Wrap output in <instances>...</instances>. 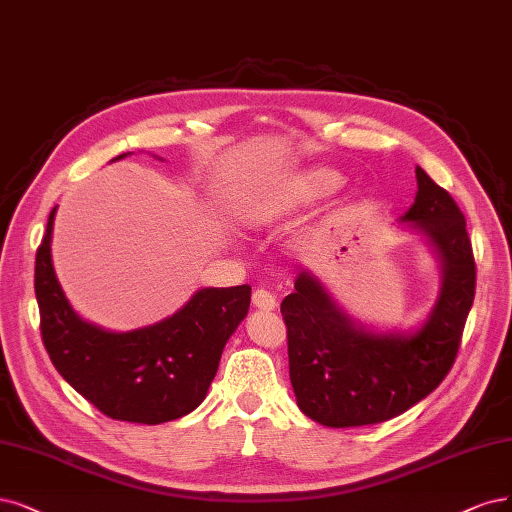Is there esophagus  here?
<instances>
[{
	"instance_id": "34e87169",
	"label": "esophagus",
	"mask_w": 512,
	"mask_h": 512,
	"mask_svg": "<svg viewBox=\"0 0 512 512\" xmlns=\"http://www.w3.org/2000/svg\"><path fill=\"white\" fill-rule=\"evenodd\" d=\"M252 303L254 307L258 309H264V311H273L277 307V296L267 290V288H258L254 294H252Z\"/></svg>"
}]
</instances>
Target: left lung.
I'll use <instances>...</instances> for the list:
<instances>
[{"instance_id": "1", "label": "left lung", "mask_w": 512, "mask_h": 512, "mask_svg": "<svg viewBox=\"0 0 512 512\" xmlns=\"http://www.w3.org/2000/svg\"><path fill=\"white\" fill-rule=\"evenodd\" d=\"M415 175V203L400 222L428 239L443 269L424 324L413 332L368 330L339 309L309 271L281 301L296 402L322 426H370L404 413L436 390L460 349L477 288L466 218L424 169Z\"/></svg>"}]
</instances>
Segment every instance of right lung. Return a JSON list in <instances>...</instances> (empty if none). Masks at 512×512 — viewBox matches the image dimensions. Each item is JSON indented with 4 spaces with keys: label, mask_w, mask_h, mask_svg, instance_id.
<instances>
[{
    "label": "right lung",
    "mask_w": 512,
    "mask_h": 512,
    "mask_svg": "<svg viewBox=\"0 0 512 512\" xmlns=\"http://www.w3.org/2000/svg\"><path fill=\"white\" fill-rule=\"evenodd\" d=\"M55 211L35 254V298L42 341L59 375L118 421L156 426L195 411L218 373L226 341L248 315L252 288H203L152 326L103 330L84 322L59 286L50 256Z\"/></svg>",
    "instance_id": "obj_1"
}]
</instances>
